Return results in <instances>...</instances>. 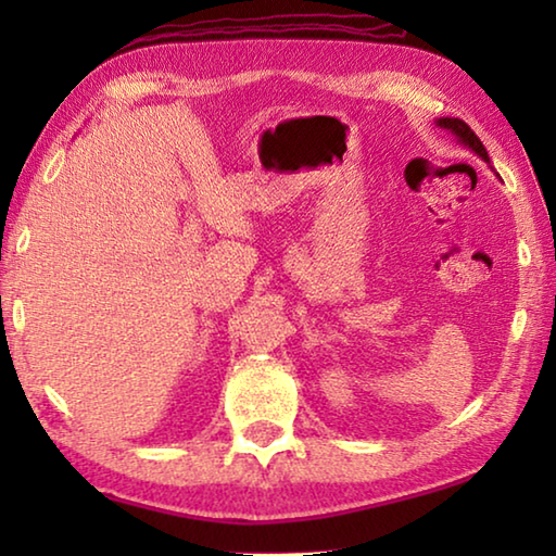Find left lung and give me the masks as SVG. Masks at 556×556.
<instances>
[{
  "mask_svg": "<svg viewBox=\"0 0 556 556\" xmlns=\"http://www.w3.org/2000/svg\"><path fill=\"white\" fill-rule=\"evenodd\" d=\"M439 127H444V129H448V131H454V135L460 139V142H464L466 147L473 149V152H476L478 156L485 159V162H488V152H485L483 142H481V139H478L476 131L470 129L464 119H456V117H444V119H439Z\"/></svg>",
  "mask_w": 556,
  "mask_h": 556,
  "instance_id": "left-lung-1",
  "label": "left lung"
}]
</instances>
